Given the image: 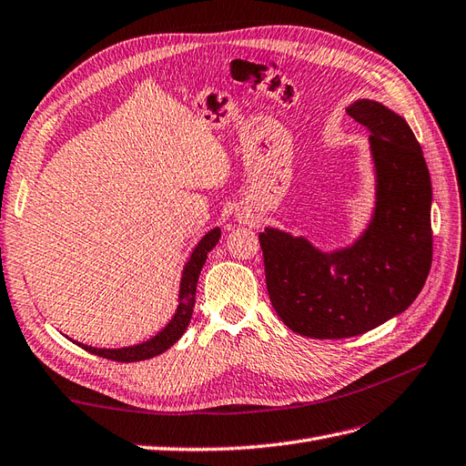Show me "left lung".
Returning <instances> with one entry per match:
<instances>
[{"label":"left lung","mask_w":466,"mask_h":466,"mask_svg":"<svg viewBox=\"0 0 466 466\" xmlns=\"http://www.w3.org/2000/svg\"><path fill=\"white\" fill-rule=\"evenodd\" d=\"M348 115L371 132L377 206L370 228L334 252L272 228L258 235L278 317L319 340L358 336L406 311L433 257L431 180L410 126L370 98L348 106Z\"/></svg>","instance_id":"left-lung-1"}]
</instances>
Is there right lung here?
<instances>
[{"mask_svg":"<svg viewBox=\"0 0 466 466\" xmlns=\"http://www.w3.org/2000/svg\"><path fill=\"white\" fill-rule=\"evenodd\" d=\"M221 231L219 228L211 229L209 233L204 235L198 247L194 248L190 260L187 262L185 270H182V279H180V295H178V307L173 315V319L168 320L167 327L157 334L153 336L151 340H146L144 344L130 346V348H118V350H105V348H91L86 344H79L83 350H87L89 354L101 356L112 361H120V363H132V361H142L149 360L153 356L163 354L165 350L171 348L178 338L185 334L188 329V322L192 319V309L196 301V284H198V276L202 266L208 258V252L214 248L219 241ZM77 344V342H76Z\"/></svg>","mask_w":466,"mask_h":466,"instance_id":"add662e5","label":"right lung"}]
</instances>
